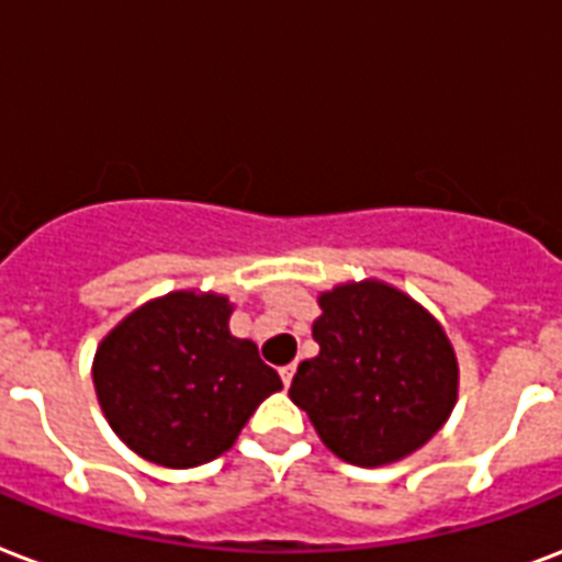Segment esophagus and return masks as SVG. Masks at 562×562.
Masks as SVG:
<instances>
[{
    "instance_id": "esophagus-1",
    "label": "esophagus",
    "mask_w": 562,
    "mask_h": 562,
    "mask_svg": "<svg viewBox=\"0 0 562 562\" xmlns=\"http://www.w3.org/2000/svg\"><path fill=\"white\" fill-rule=\"evenodd\" d=\"M293 375H295V363H286V367H281V381H284V386H290Z\"/></svg>"
}]
</instances>
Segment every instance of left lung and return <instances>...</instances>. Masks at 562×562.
Here are the masks:
<instances>
[{"mask_svg":"<svg viewBox=\"0 0 562 562\" xmlns=\"http://www.w3.org/2000/svg\"><path fill=\"white\" fill-rule=\"evenodd\" d=\"M313 340L290 398L334 454L375 469L411 458L448 422L460 390L454 346L398 286L363 278L319 293Z\"/></svg>","mask_w":562,"mask_h":562,"instance_id":"1","label":"left lung"}]
</instances>
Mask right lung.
Instances as JSON below:
<instances>
[{
	"instance_id": "right-lung-1",
	"label": "right lung",
	"mask_w": 562,
	"mask_h": 562,
	"mask_svg": "<svg viewBox=\"0 0 562 562\" xmlns=\"http://www.w3.org/2000/svg\"><path fill=\"white\" fill-rule=\"evenodd\" d=\"M232 313L228 295L172 290L104 334L93 358L95 398L134 454L167 469L211 463L281 390L258 346L232 334Z\"/></svg>"
}]
</instances>
